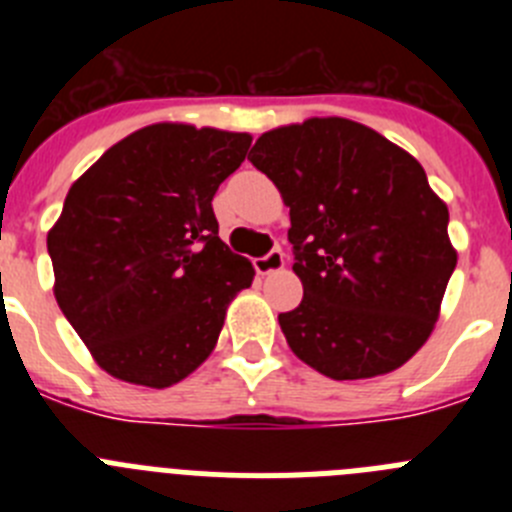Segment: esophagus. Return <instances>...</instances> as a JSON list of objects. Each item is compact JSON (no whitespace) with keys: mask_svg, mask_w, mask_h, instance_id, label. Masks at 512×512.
<instances>
[{"mask_svg":"<svg viewBox=\"0 0 512 512\" xmlns=\"http://www.w3.org/2000/svg\"><path fill=\"white\" fill-rule=\"evenodd\" d=\"M253 266H256V271H259L261 277H266V274H274V271L284 269V253L279 251V248H271L266 256L253 259Z\"/></svg>","mask_w":512,"mask_h":512,"instance_id":"34e87169","label":"esophagus"}]
</instances>
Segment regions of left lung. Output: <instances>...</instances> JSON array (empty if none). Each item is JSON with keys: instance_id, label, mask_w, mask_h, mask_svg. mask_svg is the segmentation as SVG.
Wrapping results in <instances>:
<instances>
[{"instance_id": "8db88e82", "label": "left lung", "mask_w": 512, "mask_h": 512, "mask_svg": "<svg viewBox=\"0 0 512 512\" xmlns=\"http://www.w3.org/2000/svg\"><path fill=\"white\" fill-rule=\"evenodd\" d=\"M248 161L289 207L302 302L279 325L330 379L395 372L428 341L456 266L449 207L423 166L346 117H310L256 140Z\"/></svg>"}]
</instances>
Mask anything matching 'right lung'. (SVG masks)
<instances>
[{
  "mask_svg": "<svg viewBox=\"0 0 512 512\" xmlns=\"http://www.w3.org/2000/svg\"><path fill=\"white\" fill-rule=\"evenodd\" d=\"M251 135L156 122L71 184L48 230L53 295L104 372L164 390L215 348L225 310L251 287L212 212Z\"/></svg>",
  "mask_w": 512,
  "mask_h": 512,
  "instance_id": "right-lung-1",
  "label": "right lung"
}]
</instances>
